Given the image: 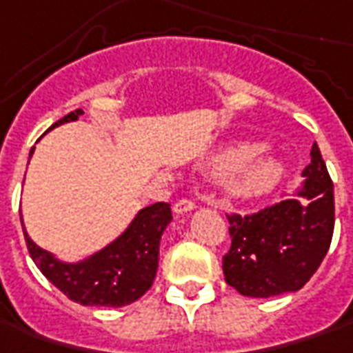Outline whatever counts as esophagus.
Listing matches in <instances>:
<instances>
[{
  "mask_svg": "<svg viewBox=\"0 0 353 353\" xmlns=\"http://www.w3.org/2000/svg\"><path fill=\"white\" fill-rule=\"evenodd\" d=\"M193 209H195V203L191 199H179L174 205V213L176 214H185L189 211H193Z\"/></svg>",
  "mask_w": 353,
  "mask_h": 353,
  "instance_id": "1",
  "label": "esophagus"
}]
</instances>
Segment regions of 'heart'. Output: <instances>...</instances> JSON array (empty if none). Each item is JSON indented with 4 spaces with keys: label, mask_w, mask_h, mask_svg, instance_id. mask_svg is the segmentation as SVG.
<instances>
[{
    "label": "heart",
    "mask_w": 353,
    "mask_h": 353,
    "mask_svg": "<svg viewBox=\"0 0 353 353\" xmlns=\"http://www.w3.org/2000/svg\"><path fill=\"white\" fill-rule=\"evenodd\" d=\"M256 152V144L242 142L214 158V172H234L228 179V193L232 197L256 199L270 193L283 179L285 165L281 160H277L275 156Z\"/></svg>",
    "instance_id": "b5f03b06"
}]
</instances>
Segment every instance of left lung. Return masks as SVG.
<instances>
[{"label":"left lung","mask_w":353,"mask_h":353,"mask_svg":"<svg viewBox=\"0 0 353 353\" xmlns=\"http://www.w3.org/2000/svg\"><path fill=\"white\" fill-rule=\"evenodd\" d=\"M297 197L252 214H226L230 250L225 281L244 297H277L299 291L319 270L334 232V185L321 150L312 144Z\"/></svg>","instance_id":"8db88e82"}]
</instances>
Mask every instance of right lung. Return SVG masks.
Here are the masks:
<instances>
[{
  "instance_id": "add662e5",
  "label": "right lung",
  "mask_w": 353,
  "mask_h": 353,
  "mask_svg": "<svg viewBox=\"0 0 353 353\" xmlns=\"http://www.w3.org/2000/svg\"><path fill=\"white\" fill-rule=\"evenodd\" d=\"M83 111L76 109L50 128L78 121ZM32 152L34 148H31V156ZM170 223L172 209L168 203L144 207L117 240L76 263L60 261L50 252L37 246L25 226L23 234L37 268L68 299L85 307H125L139 301L152 287L158 270L160 238Z\"/></svg>"
}]
</instances>
